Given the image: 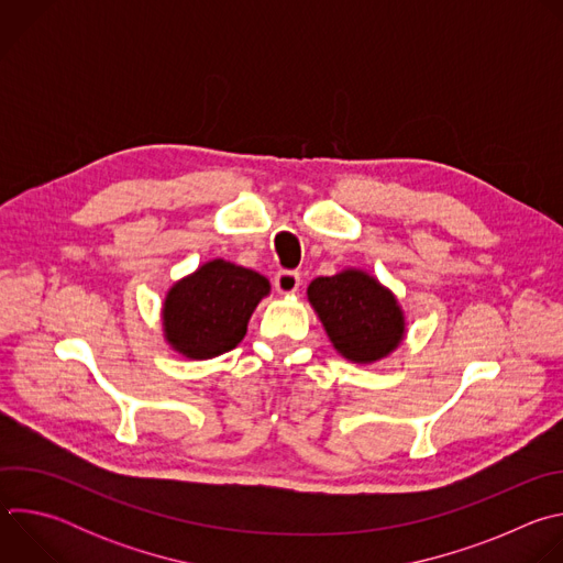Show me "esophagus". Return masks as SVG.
I'll use <instances>...</instances> for the list:
<instances>
[{
	"label": "esophagus",
	"instance_id": "esophagus-1",
	"mask_svg": "<svg viewBox=\"0 0 563 563\" xmlns=\"http://www.w3.org/2000/svg\"><path fill=\"white\" fill-rule=\"evenodd\" d=\"M274 287H276L278 294H296L298 287H300V274L289 272V269L278 272L276 278H274Z\"/></svg>",
	"mask_w": 563,
	"mask_h": 563
}]
</instances>
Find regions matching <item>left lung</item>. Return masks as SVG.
Listing matches in <instances>:
<instances>
[{
	"label": "left lung",
	"instance_id": "left-lung-1",
	"mask_svg": "<svg viewBox=\"0 0 563 563\" xmlns=\"http://www.w3.org/2000/svg\"><path fill=\"white\" fill-rule=\"evenodd\" d=\"M307 298L336 352L347 361H380L406 336V316L394 294L361 269L311 280Z\"/></svg>",
	"mask_w": 563,
	"mask_h": 563
}]
</instances>
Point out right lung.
<instances>
[{
	"label": "right lung",
	"instance_id": "obj_1",
	"mask_svg": "<svg viewBox=\"0 0 563 563\" xmlns=\"http://www.w3.org/2000/svg\"><path fill=\"white\" fill-rule=\"evenodd\" d=\"M269 280L227 261H211L178 280L163 307L169 345L187 358H213L233 350L247 334L256 305Z\"/></svg>",
	"mask_w": 563,
	"mask_h": 563
}]
</instances>
